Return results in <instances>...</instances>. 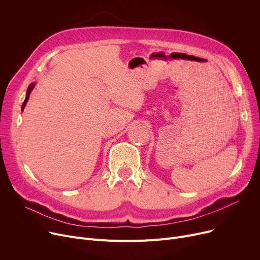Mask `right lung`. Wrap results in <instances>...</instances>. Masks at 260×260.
<instances>
[{
	"label": "right lung",
	"mask_w": 260,
	"mask_h": 260,
	"mask_svg": "<svg viewBox=\"0 0 260 260\" xmlns=\"http://www.w3.org/2000/svg\"><path fill=\"white\" fill-rule=\"evenodd\" d=\"M34 87H35V83L30 84V85L28 86V88H27V92H26V98H25V100H24V102H23V105H22V111H23V109H24V107H25V105H26L27 101H28V99H29V94H30L31 90L34 89Z\"/></svg>",
	"instance_id": "right-lung-1"
}]
</instances>
